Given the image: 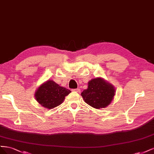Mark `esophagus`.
<instances>
[{"instance_id":"esophagus-1","label":"esophagus","mask_w":154,"mask_h":154,"mask_svg":"<svg viewBox=\"0 0 154 154\" xmlns=\"http://www.w3.org/2000/svg\"><path fill=\"white\" fill-rule=\"evenodd\" d=\"M73 91H75V92H77V93H80L81 91V90L79 88H77V89H73V90H72Z\"/></svg>"}]
</instances>
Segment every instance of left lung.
I'll use <instances>...</instances> for the list:
<instances>
[{
    "label": "left lung",
    "instance_id": "obj_1",
    "mask_svg": "<svg viewBox=\"0 0 154 154\" xmlns=\"http://www.w3.org/2000/svg\"><path fill=\"white\" fill-rule=\"evenodd\" d=\"M115 93V87L112 84L102 78L98 77L88 82V88L81 93V96L88 105L100 109L109 105Z\"/></svg>",
    "mask_w": 154,
    "mask_h": 154
}]
</instances>
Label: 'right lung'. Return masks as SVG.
<instances>
[{
	"mask_svg": "<svg viewBox=\"0 0 154 154\" xmlns=\"http://www.w3.org/2000/svg\"><path fill=\"white\" fill-rule=\"evenodd\" d=\"M71 92L66 88L60 86L55 82L49 80L42 84L34 94L36 100L47 109H53L64 100V98Z\"/></svg>",
	"mask_w": 154,
	"mask_h": 154,
	"instance_id": "add662e5",
	"label": "right lung"
}]
</instances>
